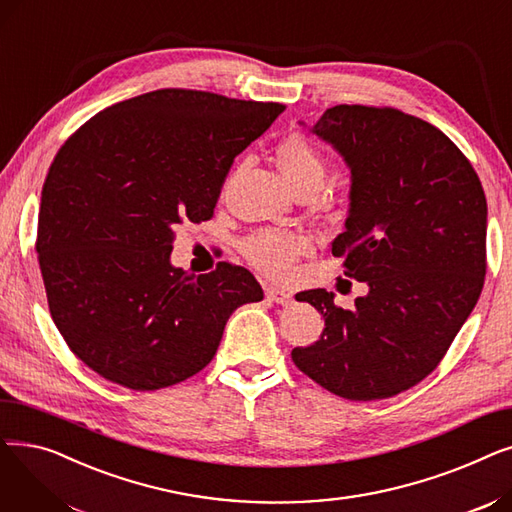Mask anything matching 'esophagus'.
Here are the masks:
<instances>
[{
	"mask_svg": "<svg viewBox=\"0 0 512 512\" xmlns=\"http://www.w3.org/2000/svg\"><path fill=\"white\" fill-rule=\"evenodd\" d=\"M265 299L278 303V305H290L292 303V292L286 288H278V286H265Z\"/></svg>",
	"mask_w": 512,
	"mask_h": 512,
	"instance_id": "obj_1",
	"label": "esophagus"
}]
</instances>
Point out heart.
Here are the masks:
<instances>
[{
	"label": "heart",
	"instance_id": "obj_1",
	"mask_svg": "<svg viewBox=\"0 0 512 512\" xmlns=\"http://www.w3.org/2000/svg\"><path fill=\"white\" fill-rule=\"evenodd\" d=\"M274 159L292 191L305 184L321 186L328 172L326 157L299 132L280 139L274 149ZM309 249L311 240L305 234L286 230H261L242 242L245 257L261 272L274 278L288 276L294 261L309 253Z\"/></svg>",
	"mask_w": 512,
	"mask_h": 512
}]
</instances>
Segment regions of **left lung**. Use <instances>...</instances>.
I'll use <instances>...</instances> for the list:
<instances>
[{"instance_id": "1", "label": "left lung", "mask_w": 512, "mask_h": 512, "mask_svg": "<svg viewBox=\"0 0 512 512\" xmlns=\"http://www.w3.org/2000/svg\"><path fill=\"white\" fill-rule=\"evenodd\" d=\"M351 168L344 274L367 282L355 309L315 288L297 294L326 319L292 348L313 382L348 400L405 392L432 373L473 311L486 276L488 205L463 151L394 107L336 105L311 128Z\"/></svg>"}]
</instances>
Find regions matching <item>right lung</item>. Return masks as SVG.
Masks as SVG:
<instances>
[{
	"mask_svg": "<svg viewBox=\"0 0 512 512\" xmlns=\"http://www.w3.org/2000/svg\"><path fill=\"white\" fill-rule=\"evenodd\" d=\"M282 112L159 89L105 107L62 145L41 193L39 267L53 324L101 378L141 392L184 382L228 317L263 299L245 267L195 276L170 253L176 226L211 220L234 157Z\"/></svg>",
	"mask_w": 512,
	"mask_h": 512,
	"instance_id": "1",
	"label": "right lung"
}]
</instances>
